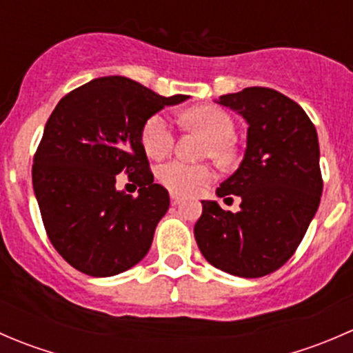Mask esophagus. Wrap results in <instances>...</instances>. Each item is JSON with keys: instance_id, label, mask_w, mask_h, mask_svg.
<instances>
[{"instance_id": "obj_1", "label": "esophagus", "mask_w": 353, "mask_h": 353, "mask_svg": "<svg viewBox=\"0 0 353 353\" xmlns=\"http://www.w3.org/2000/svg\"><path fill=\"white\" fill-rule=\"evenodd\" d=\"M170 203H172L174 206H177L181 203V198L177 196V194H170Z\"/></svg>"}]
</instances>
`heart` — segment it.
I'll list each match as a JSON object with an SVG mask.
<instances>
[{"mask_svg": "<svg viewBox=\"0 0 353 353\" xmlns=\"http://www.w3.org/2000/svg\"><path fill=\"white\" fill-rule=\"evenodd\" d=\"M183 123L201 131L210 140L206 154L212 155L219 163H230L234 160L232 141L236 134L234 121L229 114L216 105H199L183 114ZM174 137L172 124L163 114H154L148 117L141 130V143L150 159H163L172 152ZM213 169L206 163H188L183 160H172L163 163L157 172L160 184L179 196H190L201 186L213 179Z\"/></svg>", "mask_w": 353, "mask_h": 353, "instance_id": "1", "label": "heart"}]
</instances>
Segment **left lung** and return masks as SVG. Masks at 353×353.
I'll list each match as a JSON object with an SVG mask.
<instances>
[{
  "instance_id": "8db88e82",
  "label": "left lung",
  "mask_w": 353,
  "mask_h": 353,
  "mask_svg": "<svg viewBox=\"0 0 353 353\" xmlns=\"http://www.w3.org/2000/svg\"><path fill=\"white\" fill-rule=\"evenodd\" d=\"M219 104L248 121V148L239 169L220 184L236 194L241 212L201 201L194 239L206 261L244 279L283 266L301 244L323 193L318 133L304 109L266 87L227 94Z\"/></svg>"
}]
</instances>
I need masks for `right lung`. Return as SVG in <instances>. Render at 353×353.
<instances>
[{
  "mask_svg": "<svg viewBox=\"0 0 353 353\" xmlns=\"http://www.w3.org/2000/svg\"><path fill=\"white\" fill-rule=\"evenodd\" d=\"M186 99L105 77L71 90L52 110L32 184L49 241L78 272L112 276L145 258L170 201L154 183L141 130L160 109ZM121 172L139 184L138 197L115 190Z\"/></svg>",
  "mask_w": 353,
  "mask_h": 353,
  "instance_id": "add662e5",
  "label": "right lung"
}]
</instances>
